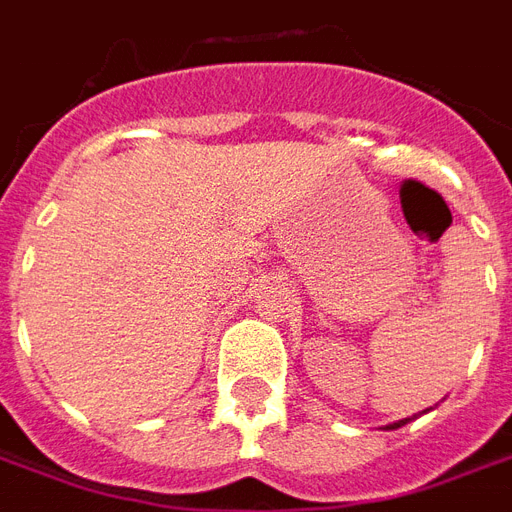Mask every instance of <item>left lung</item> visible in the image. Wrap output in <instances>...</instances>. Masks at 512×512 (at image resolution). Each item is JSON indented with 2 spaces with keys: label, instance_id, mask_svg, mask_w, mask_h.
Here are the masks:
<instances>
[{
  "label": "left lung",
  "instance_id": "8db88e82",
  "mask_svg": "<svg viewBox=\"0 0 512 512\" xmlns=\"http://www.w3.org/2000/svg\"><path fill=\"white\" fill-rule=\"evenodd\" d=\"M428 412H430V409H425V412L412 414V417H404V420H396V422H390V425H382V430H398V428H401V425H406V422L417 420V417H422V414H428Z\"/></svg>",
  "mask_w": 512,
  "mask_h": 512
}]
</instances>
